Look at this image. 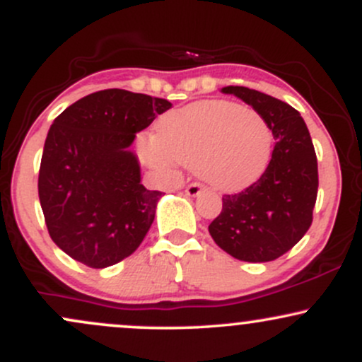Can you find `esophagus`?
Returning <instances> with one entry per match:
<instances>
[{
    "instance_id": "1",
    "label": "esophagus",
    "mask_w": 362,
    "mask_h": 362,
    "mask_svg": "<svg viewBox=\"0 0 362 362\" xmlns=\"http://www.w3.org/2000/svg\"><path fill=\"white\" fill-rule=\"evenodd\" d=\"M202 190H204V187H202L201 184H197V182H194V184L187 185V189H185V194H187V195H190V197H195V195H199V194H201Z\"/></svg>"
}]
</instances>
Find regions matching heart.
<instances>
[{
    "instance_id": "b5f03b06",
    "label": "heart",
    "mask_w": 362,
    "mask_h": 362,
    "mask_svg": "<svg viewBox=\"0 0 362 362\" xmlns=\"http://www.w3.org/2000/svg\"><path fill=\"white\" fill-rule=\"evenodd\" d=\"M274 134L267 119L250 107L206 100L170 112L156 124L155 136H139L138 148L155 167L172 161L197 168L209 185L240 190L267 168Z\"/></svg>"
}]
</instances>
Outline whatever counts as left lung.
Masks as SVG:
<instances>
[{"label": "left lung", "instance_id": "1", "mask_svg": "<svg viewBox=\"0 0 362 362\" xmlns=\"http://www.w3.org/2000/svg\"><path fill=\"white\" fill-rule=\"evenodd\" d=\"M271 124L272 158L257 182L223 195V209L209 224L219 248L243 262H271L289 252L313 221L318 163L300 112L289 103L247 86H224Z\"/></svg>", "mask_w": 362, "mask_h": 362}]
</instances>
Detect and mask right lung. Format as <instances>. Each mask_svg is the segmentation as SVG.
Returning <instances> with one entry per match:
<instances>
[{
	"label": "right lung",
	"mask_w": 362,
	"mask_h": 362,
	"mask_svg": "<svg viewBox=\"0 0 362 362\" xmlns=\"http://www.w3.org/2000/svg\"><path fill=\"white\" fill-rule=\"evenodd\" d=\"M172 103L110 88L95 91L54 119L39 170V199L52 242L91 269L119 264L146 236L160 190L141 184L129 149Z\"/></svg>",
	"instance_id": "1"
}]
</instances>
